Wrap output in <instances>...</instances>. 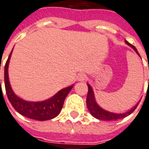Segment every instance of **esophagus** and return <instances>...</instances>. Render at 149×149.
I'll return each instance as SVG.
<instances>
[{"mask_svg": "<svg viewBox=\"0 0 149 149\" xmlns=\"http://www.w3.org/2000/svg\"><path fill=\"white\" fill-rule=\"evenodd\" d=\"M78 79H79V81H84V80H86V74H85L83 73L79 74V76H78Z\"/></svg>", "mask_w": 149, "mask_h": 149, "instance_id": "obj_1", "label": "esophagus"}]
</instances>
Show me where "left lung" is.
<instances>
[{"label":"left lung","mask_w":149,"mask_h":149,"mask_svg":"<svg viewBox=\"0 0 149 149\" xmlns=\"http://www.w3.org/2000/svg\"><path fill=\"white\" fill-rule=\"evenodd\" d=\"M125 42L126 44L128 45L129 46H130L132 49H134V51L136 52L138 56H140V54L137 52V49L132 45L131 44H130L129 42L125 40ZM88 86V94H87L86 97V105L88 110L90 112L92 116H93L94 118H97V119H100V120H106V121H110V120H116V119H120V118H125L126 116H130L133 111H134L136 108L137 107V105L139 104V102L137 103V104L134 106V108H131L130 110H129L128 111H126L124 113H113L111 112V111H106L104 109H103L102 108H100L99 105L97 104V101H96V99H95L94 93H93V90L92 89L91 86L89 84H87Z\"/></svg>","instance_id":"left-lung-1"}]
</instances>
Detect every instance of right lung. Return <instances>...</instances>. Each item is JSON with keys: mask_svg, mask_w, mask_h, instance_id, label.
Here are the masks:
<instances>
[{"mask_svg": "<svg viewBox=\"0 0 149 149\" xmlns=\"http://www.w3.org/2000/svg\"><path fill=\"white\" fill-rule=\"evenodd\" d=\"M12 50L4 66V86H5L8 98L13 106V108L20 115L38 121L49 120L56 117L61 111L66 97L73 88L74 85L62 89L53 97L43 101L33 102V101H26L21 99L13 92L8 79V64H9L10 58L12 56Z\"/></svg>", "mask_w": 149, "mask_h": 149, "instance_id": "obj_1", "label": "right lung"}]
</instances>
